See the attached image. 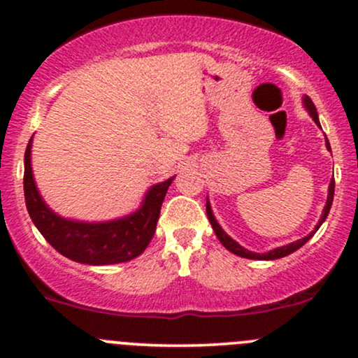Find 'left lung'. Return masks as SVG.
I'll return each mask as SVG.
<instances>
[{"label":"left lung","mask_w":358,"mask_h":358,"mask_svg":"<svg viewBox=\"0 0 358 358\" xmlns=\"http://www.w3.org/2000/svg\"><path fill=\"white\" fill-rule=\"evenodd\" d=\"M303 101H305V106H306L308 113H310V116L313 117V121L316 122V124L320 126L318 113H316V108H315L313 101H311L308 96H305V99H303ZM327 148H328V150H330V143H328V139H327ZM334 193H335V180H331V182H330V188H328V200H327V205H324V208H323V215H322V219H320L318 225H316V229H315L313 232L310 234V236L303 237V239H299V241H296V242H291V244H287V245H282V248H278V249H274V250H269V252H266V254L250 252V250L242 248V245L237 244L236 241L231 239V237H229L227 234L222 231V227H220L219 224H217L215 217H213L212 208H210V203H208V200H207V217H208V220H210V224H212V227H213V232H215V236L219 237V241L222 242V245H224L225 249H229V250H231V252L237 254V256H241V257H245V259H259V261H271V259L285 257V256H287V254L294 252V250H298L299 248H301V245H305L306 242L310 241L311 237L315 236V232L318 231L320 225L323 224L324 219H327L328 212H330L331 203H334Z\"/></svg>","instance_id":"1"}]
</instances>
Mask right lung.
Returning a JSON list of instances; mask_svg holds the SVG:
<instances>
[{
	"label": "right lung",
	"mask_w": 358,
	"mask_h": 358,
	"mask_svg": "<svg viewBox=\"0 0 358 358\" xmlns=\"http://www.w3.org/2000/svg\"><path fill=\"white\" fill-rule=\"evenodd\" d=\"M30 148L31 139L24 151V200L36 229L53 249L82 264L104 266L131 261L148 248L155 236L162 203L173 178L155 185L146 193L143 207L124 219L104 224L65 220L45 205L36 190L30 165Z\"/></svg>",
	"instance_id": "obj_1"
}]
</instances>
